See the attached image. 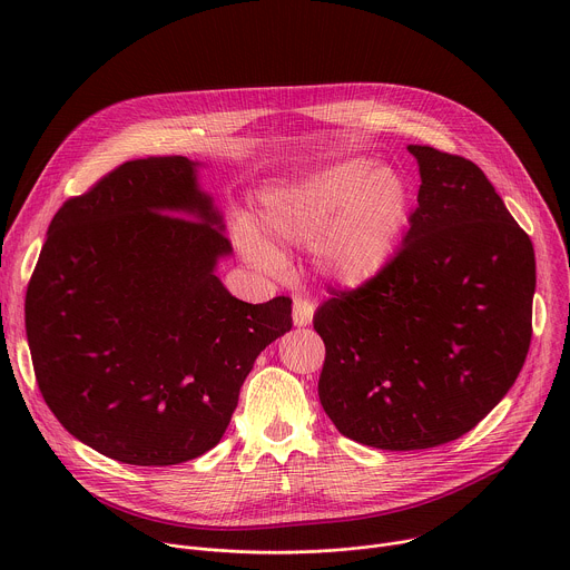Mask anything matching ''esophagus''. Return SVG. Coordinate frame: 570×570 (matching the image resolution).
<instances>
[{"instance_id":"obj_1","label":"esophagus","mask_w":570,"mask_h":570,"mask_svg":"<svg viewBox=\"0 0 570 570\" xmlns=\"http://www.w3.org/2000/svg\"><path fill=\"white\" fill-rule=\"evenodd\" d=\"M313 311H315V306H313L311 299L295 297V302H293V322H295V327H308L311 320H313Z\"/></svg>"}]
</instances>
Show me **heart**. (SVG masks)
<instances>
[{
  "label": "heart",
  "instance_id": "heart-1",
  "mask_svg": "<svg viewBox=\"0 0 570 570\" xmlns=\"http://www.w3.org/2000/svg\"><path fill=\"white\" fill-rule=\"evenodd\" d=\"M413 216L409 180L390 167L352 157L338 165L282 180L262 194L259 232L240 229V246L257 266L284 268L275 248L313 250L317 271L361 286L379 277L399 253Z\"/></svg>",
  "mask_w": 570,
  "mask_h": 570
}]
</instances>
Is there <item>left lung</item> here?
Masks as SVG:
<instances>
[{"instance_id":"obj_1","label":"left lung","mask_w":570,"mask_h":570,"mask_svg":"<svg viewBox=\"0 0 570 570\" xmlns=\"http://www.w3.org/2000/svg\"><path fill=\"white\" fill-rule=\"evenodd\" d=\"M417 209L392 264L313 315L317 394L336 429L387 451L469 433L514 385L532 338L530 236L471 159L411 144Z\"/></svg>"}]
</instances>
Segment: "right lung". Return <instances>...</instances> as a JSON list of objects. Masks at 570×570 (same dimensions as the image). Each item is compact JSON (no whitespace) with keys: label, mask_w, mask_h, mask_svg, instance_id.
I'll use <instances>...</instances> for the list:
<instances>
[{"label":"right lung","mask_w":570,"mask_h":570,"mask_svg":"<svg viewBox=\"0 0 570 570\" xmlns=\"http://www.w3.org/2000/svg\"><path fill=\"white\" fill-rule=\"evenodd\" d=\"M183 155L132 159L53 216L27 288L38 387L95 451L167 466L214 449L291 297L236 299L223 214Z\"/></svg>","instance_id":"obj_1"}]
</instances>
